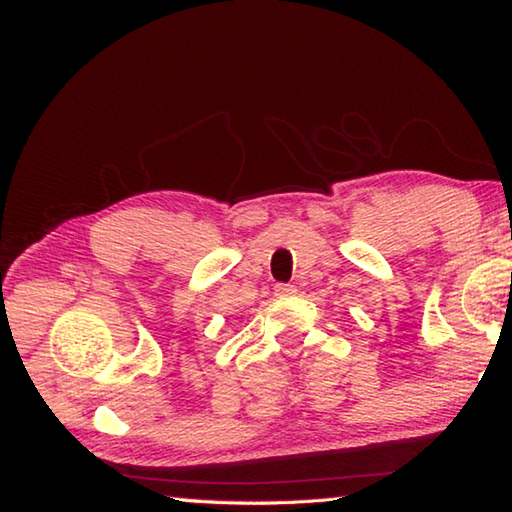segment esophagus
Segmentation results:
<instances>
[{
  "instance_id": "1",
  "label": "esophagus",
  "mask_w": 512,
  "mask_h": 512,
  "mask_svg": "<svg viewBox=\"0 0 512 512\" xmlns=\"http://www.w3.org/2000/svg\"><path fill=\"white\" fill-rule=\"evenodd\" d=\"M297 288L290 286V284H277L275 286V295L277 297H288V295H295Z\"/></svg>"
}]
</instances>
